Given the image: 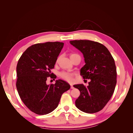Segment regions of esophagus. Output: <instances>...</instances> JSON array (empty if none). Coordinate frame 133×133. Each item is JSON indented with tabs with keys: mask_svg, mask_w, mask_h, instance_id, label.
<instances>
[{
	"mask_svg": "<svg viewBox=\"0 0 133 133\" xmlns=\"http://www.w3.org/2000/svg\"><path fill=\"white\" fill-rule=\"evenodd\" d=\"M70 86H71V89H74V86H73V85H72V84H70Z\"/></svg>",
	"mask_w": 133,
	"mask_h": 133,
	"instance_id": "1",
	"label": "esophagus"
}]
</instances>
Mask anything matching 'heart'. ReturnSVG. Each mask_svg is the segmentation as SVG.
Wrapping results in <instances>:
<instances>
[{"mask_svg": "<svg viewBox=\"0 0 133 133\" xmlns=\"http://www.w3.org/2000/svg\"><path fill=\"white\" fill-rule=\"evenodd\" d=\"M75 55H76L75 54H71L70 55V58ZM58 59H58L57 61H58ZM60 77L62 79H63L67 82H72L73 80H74V74L71 72L66 71L61 72L60 73Z\"/></svg>", "mask_w": 133, "mask_h": 133, "instance_id": "b5f03b06", "label": "heart"}]
</instances>
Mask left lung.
<instances>
[{
	"mask_svg": "<svg viewBox=\"0 0 133 133\" xmlns=\"http://www.w3.org/2000/svg\"><path fill=\"white\" fill-rule=\"evenodd\" d=\"M70 43L83 53L86 64L81 75L90 79L87 87L74 85L81 92L76 107L86 113L97 112L106 105L114 91L117 74L114 59L108 49L97 42L74 40Z\"/></svg>",
	"mask_w": 133,
	"mask_h": 133,
	"instance_id": "obj_1",
	"label": "left lung"
}]
</instances>
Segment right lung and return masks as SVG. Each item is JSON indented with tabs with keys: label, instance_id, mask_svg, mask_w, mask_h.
<instances>
[{
	"label": "right lung",
	"instance_id": "1",
	"mask_svg": "<svg viewBox=\"0 0 133 133\" xmlns=\"http://www.w3.org/2000/svg\"><path fill=\"white\" fill-rule=\"evenodd\" d=\"M63 42H48L33 44L25 51L16 66V86L19 97L30 111L38 115L49 114L58 107L62 95L70 89L66 82L56 80L47 85L49 78L63 49Z\"/></svg>",
	"mask_w": 133,
	"mask_h": 133
}]
</instances>
